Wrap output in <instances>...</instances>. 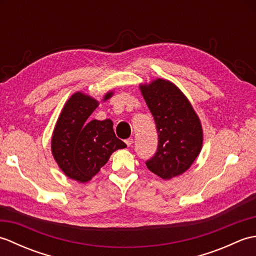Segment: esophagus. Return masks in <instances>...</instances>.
<instances>
[{"label": "esophagus", "mask_w": 256, "mask_h": 256, "mask_svg": "<svg viewBox=\"0 0 256 256\" xmlns=\"http://www.w3.org/2000/svg\"><path fill=\"white\" fill-rule=\"evenodd\" d=\"M134 143V140H133V138H128V140H125V144H126L128 146H132V144Z\"/></svg>", "instance_id": "obj_1"}]
</instances>
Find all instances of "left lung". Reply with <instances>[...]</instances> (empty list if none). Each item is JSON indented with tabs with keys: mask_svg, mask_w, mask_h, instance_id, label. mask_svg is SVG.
I'll list each match as a JSON object with an SVG mask.
<instances>
[{
	"mask_svg": "<svg viewBox=\"0 0 256 256\" xmlns=\"http://www.w3.org/2000/svg\"><path fill=\"white\" fill-rule=\"evenodd\" d=\"M154 116L158 148L146 160L148 170L162 179L182 175L192 166L202 146V128L186 96L170 81L157 79L140 86Z\"/></svg>",
	"mask_w": 256,
	"mask_h": 256,
	"instance_id": "8db88e82",
	"label": "left lung"
}]
</instances>
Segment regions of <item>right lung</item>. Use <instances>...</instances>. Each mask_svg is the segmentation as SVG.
Instances as JSON below:
<instances>
[{"mask_svg": "<svg viewBox=\"0 0 256 256\" xmlns=\"http://www.w3.org/2000/svg\"><path fill=\"white\" fill-rule=\"evenodd\" d=\"M112 94H108L104 100ZM98 102L77 92L64 106L52 140V152L66 175L80 182H89L106 164L114 150L126 148L116 136L111 120L89 121Z\"/></svg>", "mask_w": 256, "mask_h": 256, "instance_id": "1", "label": "right lung"}]
</instances>
